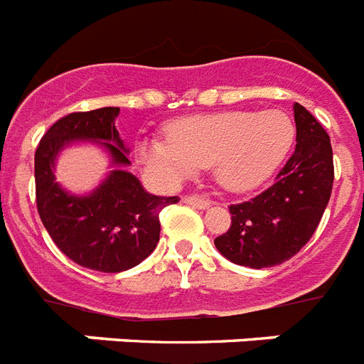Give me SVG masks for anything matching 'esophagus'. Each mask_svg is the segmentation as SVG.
Here are the masks:
<instances>
[{
	"label": "esophagus",
	"mask_w": 364,
	"mask_h": 364,
	"mask_svg": "<svg viewBox=\"0 0 364 364\" xmlns=\"http://www.w3.org/2000/svg\"><path fill=\"white\" fill-rule=\"evenodd\" d=\"M184 203H188L190 206H196V208H208L212 205L210 199H206V197H200V196H188L184 197Z\"/></svg>",
	"instance_id": "obj_1"
}]
</instances>
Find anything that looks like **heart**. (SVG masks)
Masks as SVG:
<instances>
[{
	"instance_id": "obj_1",
	"label": "heart",
	"mask_w": 364,
	"mask_h": 364,
	"mask_svg": "<svg viewBox=\"0 0 364 364\" xmlns=\"http://www.w3.org/2000/svg\"><path fill=\"white\" fill-rule=\"evenodd\" d=\"M295 133L291 116L284 110H225L174 120L167 136L142 139L139 154L154 174L168 182L212 165L225 190L248 191L284 164Z\"/></svg>"
}]
</instances>
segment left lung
I'll use <instances>...</instances> for the list:
<instances>
[{
	"mask_svg": "<svg viewBox=\"0 0 364 364\" xmlns=\"http://www.w3.org/2000/svg\"><path fill=\"white\" fill-rule=\"evenodd\" d=\"M297 144L276 182L252 200L231 205V228L214 240L218 252L250 269L274 267L312 238L333 190L331 139L302 105H293Z\"/></svg>",
	"mask_w": 364,
	"mask_h": 364,
	"instance_id": "left-lung-1",
	"label": "left lung"
}]
</instances>
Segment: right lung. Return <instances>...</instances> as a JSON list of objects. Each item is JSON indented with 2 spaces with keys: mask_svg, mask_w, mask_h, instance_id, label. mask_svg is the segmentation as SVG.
Instances as JSON below:
<instances>
[{
  "mask_svg": "<svg viewBox=\"0 0 364 364\" xmlns=\"http://www.w3.org/2000/svg\"><path fill=\"white\" fill-rule=\"evenodd\" d=\"M118 107L63 116L35 152V196L41 222L71 261L100 272H122L146 259L159 242V212L178 197L148 193L129 173V150L116 129ZM90 141L109 156L111 171L90 194H71L55 180L59 154Z\"/></svg>",
  "mask_w": 364,
  "mask_h": 364,
  "instance_id": "right-lung-1",
  "label": "right lung"
}]
</instances>
